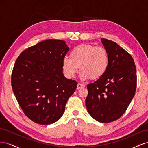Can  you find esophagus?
I'll return each mask as SVG.
<instances>
[{
    "mask_svg": "<svg viewBox=\"0 0 148 148\" xmlns=\"http://www.w3.org/2000/svg\"><path fill=\"white\" fill-rule=\"evenodd\" d=\"M84 85L83 84H81V83H78V85H77V89H81V88H84Z\"/></svg>",
    "mask_w": 148,
    "mask_h": 148,
    "instance_id": "1",
    "label": "esophagus"
}]
</instances>
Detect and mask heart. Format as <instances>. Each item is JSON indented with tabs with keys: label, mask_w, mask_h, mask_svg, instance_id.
<instances>
[{
	"label": "heart",
	"mask_w": 148,
	"mask_h": 148,
	"mask_svg": "<svg viewBox=\"0 0 148 148\" xmlns=\"http://www.w3.org/2000/svg\"><path fill=\"white\" fill-rule=\"evenodd\" d=\"M70 57L65 56L62 60V67L67 77L72 78L81 71L80 78L96 79L103 76L108 68L109 56L102 47L83 44L75 47L70 52Z\"/></svg>",
	"instance_id": "obj_1"
}]
</instances>
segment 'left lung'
Returning <instances> with one entry per match:
<instances>
[{
  "mask_svg": "<svg viewBox=\"0 0 148 148\" xmlns=\"http://www.w3.org/2000/svg\"><path fill=\"white\" fill-rule=\"evenodd\" d=\"M101 42L109 56L108 68L101 78L88 84L85 103L93 119L109 123L125 113L135 96L136 69L131 55L117 43L104 38Z\"/></svg>",
  "mask_w": 148,
  "mask_h": 148,
  "instance_id": "1",
  "label": "left lung"
}]
</instances>
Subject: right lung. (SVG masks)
<instances>
[{
  "label": "right lung",
  "instance_id": "add662e5",
  "mask_svg": "<svg viewBox=\"0 0 148 148\" xmlns=\"http://www.w3.org/2000/svg\"><path fill=\"white\" fill-rule=\"evenodd\" d=\"M69 50L65 41L47 39L22 52L12 74V86L25 114L41 125L52 124L64 114L77 82L63 73L62 60Z\"/></svg>",
  "mask_w": 148,
  "mask_h": 148
}]
</instances>
